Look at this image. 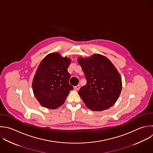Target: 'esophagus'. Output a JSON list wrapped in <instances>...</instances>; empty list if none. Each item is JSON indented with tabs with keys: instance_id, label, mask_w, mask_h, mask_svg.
Returning a JSON list of instances; mask_svg holds the SVG:
<instances>
[{
	"instance_id": "esophagus-1",
	"label": "esophagus",
	"mask_w": 153,
	"mask_h": 153,
	"mask_svg": "<svg viewBox=\"0 0 153 153\" xmlns=\"http://www.w3.org/2000/svg\"><path fill=\"white\" fill-rule=\"evenodd\" d=\"M74 88V90H76V91H77V90H78L80 88V85H76V86H75Z\"/></svg>"
}]
</instances>
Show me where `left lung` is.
<instances>
[{"label": "left lung", "mask_w": 153, "mask_h": 153, "mask_svg": "<svg viewBox=\"0 0 153 153\" xmlns=\"http://www.w3.org/2000/svg\"><path fill=\"white\" fill-rule=\"evenodd\" d=\"M87 79L78 94L90 109L102 111L111 107L118 99L122 88L120 74L105 56L94 54L87 57H79Z\"/></svg>", "instance_id": "1"}]
</instances>
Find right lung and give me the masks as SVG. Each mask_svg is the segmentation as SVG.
<instances>
[{"label": "right lung", "instance_id": "right-lung-1", "mask_svg": "<svg viewBox=\"0 0 153 153\" xmlns=\"http://www.w3.org/2000/svg\"><path fill=\"white\" fill-rule=\"evenodd\" d=\"M71 59L59 53L49 54L40 63L35 75L32 88L34 95L44 107L54 109L62 105L73 87L68 68Z\"/></svg>", "mask_w": 153, "mask_h": 153}]
</instances>
